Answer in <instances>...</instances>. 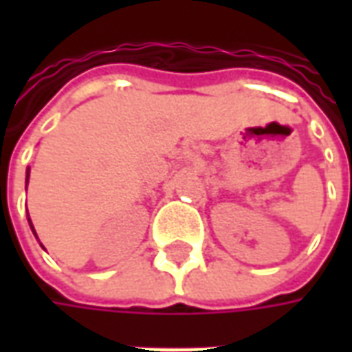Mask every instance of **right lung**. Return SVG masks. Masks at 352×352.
<instances>
[{"mask_svg":"<svg viewBox=\"0 0 352 352\" xmlns=\"http://www.w3.org/2000/svg\"><path fill=\"white\" fill-rule=\"evenodd\" d=\"M26 183H28V179H26Z\"/></svg>","mask_w":352,"mask_h":352,"instance_id":"add662e5","label":"right lung"}]
</instances>
